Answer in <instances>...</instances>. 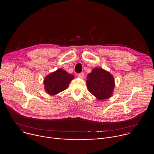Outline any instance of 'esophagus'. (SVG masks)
Listing matches in <instances>:
<instances>
[{
    "label": "esophagus",
    "mask_w": 154,
    "mask_h": 154,
    "mask_svg": "<svg viewBox=\"0 0 154 154\" xmlns=\"http://www.w3.org/2000/svg\"><path fill=\"white\" fill-rule=\"evenodd\" d=\"M78 75H79V77L80 78V79H84V73H80V74H78Z\"/></svg>",
    "instance_id": "obj_1"
}]
</instances>
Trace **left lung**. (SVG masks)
<instances>
[{
	"instance_id": "left-lung-1",
	"label": "left lung",
	"mask_w": 154,
	"mask_h": 154,
	"mask_svg": "<svg viewBox=\"0 0 154 154\" xmlns=\"http://www.w3.org/2000/svg\"><path fill=\"white\" fill-rule=\"evenodd\" d=\"M86 82L89 92L97 99L106 100L112 97L115 82L113 75L108 71L95 68L88 74Z\"/></svg>"
}]
</instances>
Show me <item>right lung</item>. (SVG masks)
<instances>
[{
	"label": "right lung",
	"mask_w": 154,
	"mask_h": 154,
	"mask_svg": "<svg viewBox=\"0 0 154 154\" xmlns=\"http://www.w3.org/2000/svg\"><path fill=\"white\" fill-rule=\"evenodd\" d=\"M74 76L59 69L54 72L49 74L44 80L46 92L50 95H54L65 90L69 87Z\"/></svg>",
	"instance_id": "obj_1"
}]
</instances>
